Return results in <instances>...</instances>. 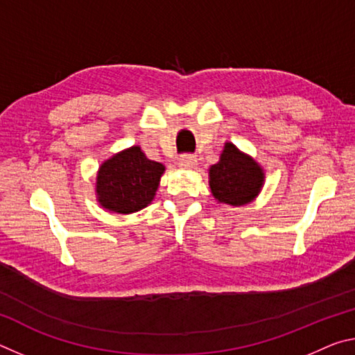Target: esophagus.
I'll use <instances>...</instances> for the list:
<instances>
[{
	"label": "esophagus",
	"instance_id": "obj_1",
	"mask_svg": "<svg viewBox=\"0 0 355 355\" xmlns=\"http://www.w3.org/2000/svg\"><path fill=\"white\" fill-rule=\"evenodd\" d=\"M178 167L182 169H196L197 167V158L194 155H183L178 159Z\"/></svg>",
	"mask_w": 355,
	"mask_h": 355
}]
</instances>
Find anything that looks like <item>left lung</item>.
<instances>
[{"mask_svg": "<svg viewBox=\"0 0 355 355\" xmlns=\"http://www.w3.org/2000/svg\"><path fill=\"white\" fill-rule=\"evenodd\" d=\"M208 183L218 203L243 207L254 202L264 184L263 167L235 144L225 142L219 161L208 169Z\"/></svg>", "mask_w": 355, "mask_h": 355, "instance_id": "8db88e82", "label": "left lung"}]
</instances>
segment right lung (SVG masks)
Wrapping results in <instances>:
<instances>
[{"label":"right lung","instance_id":"add662e5","mask_svg":"<svg viewBox=\"0 0 355 355\" xmlns=\"http://www.w3.org/2000/svg\"><path fill=\"white\" fill-rule=\"evenodd\" d=\"M164 171V164L148 159L139 146L114 153L98 167L97 202L111 213L139 211L153 202Z\"/></svg>","mask_w":355,"mask_h":355}]
</instances>
